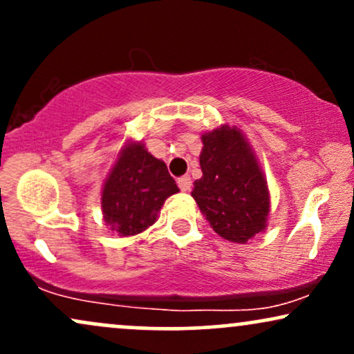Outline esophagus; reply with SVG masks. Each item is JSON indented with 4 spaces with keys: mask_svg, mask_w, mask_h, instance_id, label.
<instances>
[{
    "mask_svg": "<svg viewBox=\"0 0 354 354\" xmlns=\"http://www.w3.org/2000/svg\"><path fill=\"white\" fill-rule=\"evenodd\" d=\"M178 186H180L181 191H189L191 189V178L188 176V174L178 178Z\"/></svg>",
    "mask_w": 354,
    "mask_h": 354,
    "instance_id": "obj_1",
    "label": "esophagus"
}]
</instances>
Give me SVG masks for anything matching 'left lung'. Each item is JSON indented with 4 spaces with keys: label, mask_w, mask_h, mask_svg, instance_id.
<instances>
[{
    "label": "left lung",
    "mask_w": 354,
    "mask_h": 354,
    "mask_svg": "<svg viewBox=\"0 0 354 354\" xmlns=\"http://www.w3.org/2000/svg\"><path fill=\"white\" fill-rule=\"evenodd\" d=\"M203 176L191 196L219 236L245 245L266 228L270 193L253 149L236 128L221 126L201 136Z\"/></svg>",
    "instance_id": "8db88e82"
}]
</instances>
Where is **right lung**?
<instances>
[{"mask_svg":"<svg viewBox=\"0 0 354 354\" xmlns=\"http://www.w3.org/2000/svg\"><path fill=\"white\" fill-rule=\"evenodd\" d=\"M178 186L161 160L141 143L124 145L101 193L106 226L120 236H133L156 221L165 200Z\"/></svg>","mask_w":354,"mask_h":354,"instance_id":"obj_1","label":"right lung"}]
</instances>
